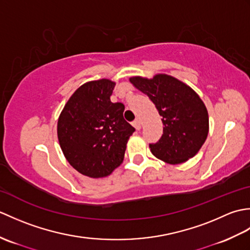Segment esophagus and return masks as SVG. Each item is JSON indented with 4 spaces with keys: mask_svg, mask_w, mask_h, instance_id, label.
<instances>
[{
    "mask_svg": "<svg viewBox=\"0 0 250 250\" xmlns=\"http://www.w3.org/2000/svg\"><path fill=\"white\" fill-rule=\"evenodd\" d=\"M132 125H133L136 130H141L142 122H141L140 119H135L133 122H132Z\"/></svg>",
    "mask_w": 250,
    "mask_h": 250,
    "instance_id": "34e87169",
    "label": "esophagus"
}]
</instances>
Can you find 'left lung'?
<instances>
[{
    "mask_svg": "<svg viewBox=\"0 0 250 250\" xmlns=\"http://www.w3.org/2000/svg\"><path fill=\"white\" fill-rule=\"evenodd\" d=\"M130 82L148 95L162 117L161 139L149 144L152 155L169 164L194 157L208 134V113L194 90L167 74L151 79L135 76Z\"/></svg>",
    "mask_w": 250,
    "mask_h": 250,
    "instance_id": "obj_1",
    "label": "left lung"
}]
</instances>
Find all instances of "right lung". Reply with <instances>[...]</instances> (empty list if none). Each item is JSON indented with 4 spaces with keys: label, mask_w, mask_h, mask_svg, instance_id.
Instances as JSON below:
<instances>
[{
    "label": "right lung",
    "mask_w": 250,
    "mask_h": 250,
    "mask_svg": "<svg viewBox=\"0 0 250 250\" xmlns=\"http://www.w3.org/2000/svg\"><path fill=\"white\" fill-rule=\"evenodd\" d=\"M115 83L88 82L67 101L58 119V140L71 166L91 178L108 176L124 161L135 129L124 118L125 105L110 102Z\"/></svg>",
    "instance_id": "right-lung-1"
}]
</instances>
